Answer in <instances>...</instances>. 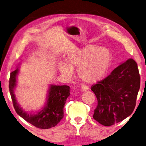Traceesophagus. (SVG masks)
I'll list each match as a JSON object with an SVG mask.
<instances>
[{"label": "esophagus", "instance_id": "1", "mask_svg": "<svg viewBox=\"0 0 146 146\" xmlns=\"http://www.w3.org/2000/svg\"><path fill=\"white\" fill-rule=\"evenodd\" d=\"M81 89H82V90L85 91H87L89 90V88L87 86H84V85H82V86H81Z\"/></svg>", "mask_w": 146, "mask_h": 146}]
</instances>
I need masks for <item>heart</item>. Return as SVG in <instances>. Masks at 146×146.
<instances>
[{"label":"heart","instance_id":"1","mask_svg":"<svg viewBox=\"0 0 146 146\" xmlns=\"http://www.w3.org/2000/svg\"><path fill=\"white\" fill-rule=\"evenodd\" d=\"M111 53L106 47L89 45L68 54L66 64H58V70L67 77L78 69L79 78L84 82L93 83L103 77L110 65Z\"/></svg>","mask_w":146,"mask_h":146}]
</instances>
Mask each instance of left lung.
I'll return each mask as SVG.
<instances>
[{
  "mask_svg": "<svg viewBox=\"0 0 146 146\" xmlns=\"http://www.w3.org/2000/svg\"><path fill=\"white\" fill-rule=\"evenodd\" d=\"M140 86L137 64L130 58L91 86L98 100L94 119L105 126H111L129 117L135 108Z\"/></svg>",
  "mask_w": 146,
  "mask_h": 146,
  "instance_id": "obj_1",
  "label": "left lung"
}]
</instances>
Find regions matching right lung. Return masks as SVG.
I'll use <instances>...</instances> for the list:
<instances>
[{
	"mask_svg": "<svg viewBox=\"0 0 146 146\" xmlns=\"http://www.w3.org/2000/svg\"><path fill=\"white\" fill-rule=\"evenodd\" d=\"M18 71V69H17L11 72L9 80V92L15 111L27 122L39 129H49L55 127L64 117V106L70 95V86L51 85L46 108L36 115H29L19 107L14 95Z\"/></svg>",
	"mask_w": 146,
	"mask_h": 146,
	"instance_id": "right-lung-1",
	"label": "right lung"
}]
</instances>
